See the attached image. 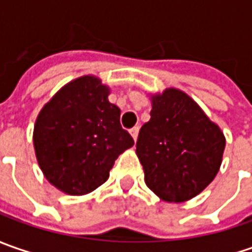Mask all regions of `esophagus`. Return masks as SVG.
Returning <instances> with one entry per match:
<instances>
[{
    "mask_svg": "<svg viewBox=\"0 0 252 252\" xmlns=\"http://www.w3.org/2000/svg\"><path fill=\"white\" fill-rule=\"evenodd\" d=\"M131 137H133V140L136 141L137 140V136H139V126H136V127H133L130 130Z\"/></svg>",
    "mask_w": 252,
    "mask_h": 252,
    "instance_id": "esophagus-1",
    "label": "esophagus"
}]
</instances>
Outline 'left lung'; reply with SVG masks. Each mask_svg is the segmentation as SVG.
I'll return each instance as SVG.
<instances>
[{
    "label": "left lung",
    "instance_id": "left-lung-1",
    "mask_svg": "<svg viewBox=\"0 0 252 252\" xmlns=\"http://www.w3.org/2000/svg\"><path fill=\"white\" fill-rule=\"evenodd\" d=\"M150 116L136 143L146 185L165 202L195 198L219 172L226 146L223 131L175 88L151 96Z\"/></svg>",
    "mask_w": 252,
    "mask_h": 252
}]
</instances>
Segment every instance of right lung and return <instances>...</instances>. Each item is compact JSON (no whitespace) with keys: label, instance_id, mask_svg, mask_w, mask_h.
I'll list each match as a JSON object with an SVG mask.
<instances>
[{"label":"right lung","instance_id":"add662e5","mask_svg":"<svg viewBox=\"0 0 252 252\" xmlns=\"http://www.w3.org/2000/svg\"><path fill=\"white\" fill-rule=\"evenodd\" d=\"M109 87L94 75L65 84L40 111L33 146L46 179L67 195H85L109 178L122 153L134 144L121 126Z\"/></svg>","mask_w":252,"mask_h":252}]
</instances>
